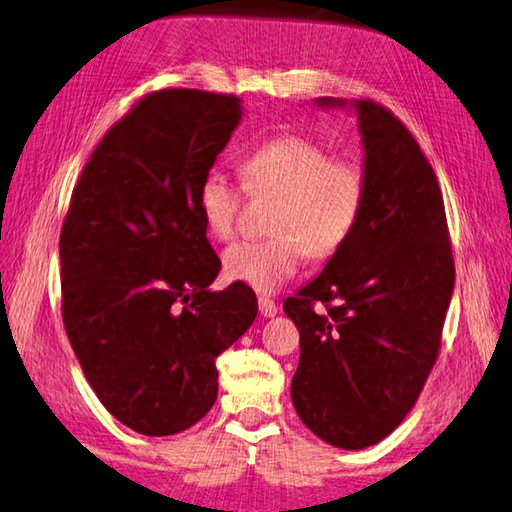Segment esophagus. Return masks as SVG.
I'll return each mask as SVG.
<instances>
[{"label":"esophagus","instance_id":"obj_1","mask_svg":"<svg viewBox=\"0 0 512 512\" xmlns=\"http://www.w3.org/2000/svg\"><path fill=\"white\" fill-rule=\"evenodd\" d=\"M259 313H262L264 317H275L277 304L270 297H259Z\"/></svg>","mask_w":512,"mask_h":512}]
</instances>
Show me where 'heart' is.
<instances>
[{"label": "heart", "instance_id": "b5f03b06", "mask_svg": "<svg viewBox=\"0 0 512 512\" xmlns=\"http://www.w3.org/2000/svg\"><path fill=\"white\" fill-rule=\"evenodd\" d=\"M253 195H279L268 239H244L224 253L228 279L259 293H273L297 273L304 255L328 259L342 248L359 222L366 195L364 170L355 159L302 135L273 137L239 162ZM242 188L219 170H208L197 188L202 222L219 242L237 228Z\"/></svg>", "mask_w": 512, "mask_h": 512}]
</instances>
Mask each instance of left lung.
I'll return each instance as SVG.
<instances>
[{
    "instance_id": "1",
    "label": "left lung",
    "mask_w": 512,
    "mask_h": 512,
    "mask_svg": "<svg viewBox=\"0 0 512 512\" xmlns=\"http://www.w3.org/2000/svg\"><path fill=\"white\" fill-rule=\"evenodd\" d=\"M315 104L357 113L366 195L348 242L284 302L302 348L290 397L319 439L362 450L422 393L455 288L453 250L442 190L408 128L375 102Z\"/></svg>"
}]
</instances>
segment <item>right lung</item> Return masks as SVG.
Returning <instances> with one entry per match:
<instances>
[{
    "label": "right lung",
    "mask_w": 512,
    "mask_h": 512,
    "mask_svg": "<svg viewBox=\"0 0 512 512\" xmlns=\"http://www.w3.org/2000/svg\"><path fill=\"white\" fill-rule=\"evenodd\" d=\"M242 115L235 95L150 93L73 190L59 237L64 326L99 402L135 433L197 424L217 399L215 359L257 317L248 286L210 290L222 262L197 208Z\"/></svg>",
    "instance_id": "1"
}]
</instances>
